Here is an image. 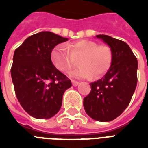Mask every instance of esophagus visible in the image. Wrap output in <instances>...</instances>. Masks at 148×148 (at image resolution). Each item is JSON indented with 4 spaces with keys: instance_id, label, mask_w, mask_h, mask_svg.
Returning a JSON list of instances; mask_svg holds the SVG:
<instances>
[{
    "instance_id": "esophagus-1",
    "label": "esophagus",
    "mask_w": 148,
    "mask_h": 148,
    "mask_svg": "<svg viewBox=\"0 0 148 148\" xmlns=\"http://www.w3.org/2000/svg\"><path fill=\"white\" fill-rule=\"evenodd\" d=\"M72 85L74 86H77L79 85V82H76V81H72Z\"/></svg>"
}]
</instances>
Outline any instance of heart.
<instances>
[{
    "mask_svg": "<svg viewBox=\"0 0 148 148\" xmlns=\"http://www.w3.org/2000/svg\"><path fill=\"white\" fill-rule=\"evenodd\" d=\"M51 58L58 70L67 71L78 59L80 66L69 72L74 78H99L107 73L111 66L112 52L106 45H98L97 42L81 39L66 46L58 44L52 50Z\"/></svg>",
    "mask_w": 148,
    "mask_h": 148,
    "instance_id": "obj_1",
    "label": "heart"
}]
</instances>
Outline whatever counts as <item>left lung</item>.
<instances>
[{"mask_svg":"<svg viewBox=\"0 0 148 148\" xmlns=\"http://www.w3.org/2000/svg\"><path fill=\"white\" fill-rule=\"evenodd\" d=\"M111 48L112 61L106 75L90 83L91 91L84 98L86 112L93 120L113 121L127 108L137 84L138 62L129 46L106 35H97Z\"/></svg>","mask_w":148,"mask_h":148,"instance_id":"left-lung-1","label":"left lung"}]
</instances>
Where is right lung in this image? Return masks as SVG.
Returning a JSON list of instances; mask_svg holds the SVG:
<instances>
[{"label": "right lung", "mask_w": 148, "mask_h": 148, "mask_svg": "<svg viewBox=\"0 0 148 148\" xmlns=\"http://www.w3.org/2000/svg\"><path fill=\"white\" fill-rule=\"evenodd\" d=\"M63 38L51 32L31 36L15 50L12 80L19 102L37 119H48L58 113L62 96L71 82L53 65L52 50Z\"/></svg>", "instance_id": "add662e5"}]
</instances>
